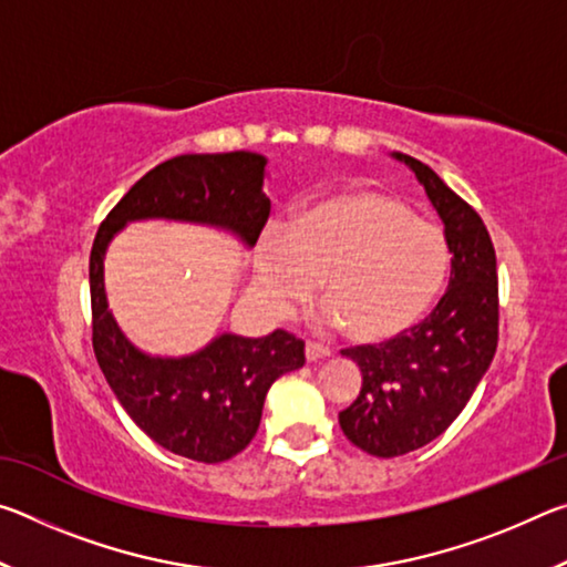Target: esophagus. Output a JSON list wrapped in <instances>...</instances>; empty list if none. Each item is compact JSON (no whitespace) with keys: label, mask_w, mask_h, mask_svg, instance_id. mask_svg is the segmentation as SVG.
<instances>
[{"label":"esophagus","mask_w":567,"mask_h":567,"mask_svg":"<svg viewBox=\"0 0 567 567\" xmlns=\"http://www.w3.org/2000/svg\"><path fill=\"white\" fill-rule=\"evenodd\" d=\"M330 348H324V344H318V342H307L305 344V358L307 362H318V360H324L330 358Z\"/></svg>","instance_id":"obj_1"}]
</instances>
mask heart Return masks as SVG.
Wrapping results in <instances>:
<instances>
[{
	"mask_svg": "<svg viewBox=\"0 0 567 567\" xmlns=\"http://www.w3.org/2000/svg\"><path fill=\"white\" fill-rule=\"evenodd\" d=\"M447 267L450 247L435 223L385 192L350 189L318 199L290 227L267 225L255 280L267 310L290 315L322 277V322L382 342L425 315Z\"/></svg>",
	"mask_w": 567,
	"mask_h": 567,
	"instance_id": "obj_1",
	"label": "heart"
}]
</instances>
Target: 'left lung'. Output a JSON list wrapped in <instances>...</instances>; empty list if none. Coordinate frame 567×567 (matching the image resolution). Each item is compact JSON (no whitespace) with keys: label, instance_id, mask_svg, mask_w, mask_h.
<instances>
[{"label":"left lung","instance_id":"left-lung-1","mask_svg":"<svg viewBox=\"0 0 567 567\" xmlns=\"http://www.w3.org/2000/svg\"><path fill=\"white\" fill-rule=\"evenodd\" d=\"M415 172L445 225L450 285L415 328L382 344L342 350L358 362L362 388L340 412L352 445L398 457L433 443L473 398L497 350V262L483 219L420 159L395 152Z\"/></svg>","mask_w":567,"mask_h":567}]
</instances>
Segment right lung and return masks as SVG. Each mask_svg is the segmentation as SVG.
<instances>
[{
  "label": "right lung",
  "instance_id": "1",
  "mask_svg": "<svg viewBox=\"0 0 567 567\" xmlns=\"http://www.w3.org/2000/svg\"><path fill=\"white\" fill-rule=\"evenodd\" d=\"M265 165L267 159L255 152L162 162L112 207L92 245V348L104 378L142 433L197 463H223L243 453L260 427L267 390L305 364V342L285 330L265 338L219 334L187 358H150L112 318L104 295V252L134 219L223 227L252 247L270 217V199L262 192Z\"/></svg>",
  "mask_w": 567,
  "mask_h": 567
}]
</instances>
